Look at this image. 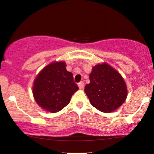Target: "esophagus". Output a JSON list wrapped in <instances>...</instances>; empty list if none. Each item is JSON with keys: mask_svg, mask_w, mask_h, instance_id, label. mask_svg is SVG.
<instances>
[{"mask_svg": "<svg viewBox=\"0 0 154 154\" xmlns=\"http://www.w3.org/2000/svg\"><path fill=\"white\" fill-rule=\"evenodd\" d=\"M84 85H85V83H84L83 81H81L80 83H79V87L80 89H83V88H84Z\"/></svg>", "mask_w": 154, "mask_h": 154, "instance_id": "obj_1", "label": "esophagus"}]
</instances>
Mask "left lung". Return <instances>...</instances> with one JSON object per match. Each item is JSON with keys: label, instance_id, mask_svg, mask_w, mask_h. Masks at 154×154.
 Returning <instances> with one entry per match:
<instances>
[{"label": "left lung", "instance_id": "8db88e82", "mask_svg": "<svg viewBox=\"0 0 154 154\" xmlns=\"http://www.w3.org/2000/svg\"><path fill=\"white\" fill-rule=\"evenodd\" d=\"M90 83L85 92L90 102L99 111L109 113L121 106L127 97V87L121 74L104 63L92 68Z\"/></svg>", "mask_w": 154, "mask_h": 154}]
</instances>
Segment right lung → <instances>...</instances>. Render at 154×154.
Listing matches in <instances>:
<instances>
[{
  "label": "right lung",
  "mask_w": 154,
  "mask_h": 154,
  "mask_svg": "<svg viewBox=\"0 0 154 154\" xmlns=\"http://www.w3.org/2000/svg\"><path fill=\"white\" fill-rule=\"evenodd\" d=\"M78 90L73 74L66 69V63L59 62L48 65L37 75L33 94L40 106L56 113L69 104L71 96Z\"/></svg>",
  "instance_id": "obj_1"
}]
</instances>
